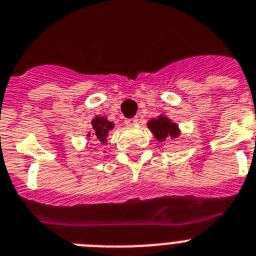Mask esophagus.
<instances>
[{
    "label": "esophagus",
    "mask_w": 256,
    "mask_h": 256,
    "mask_svg": "<svg viewBox=\"0 0 256 256\" xmlns=\"http://www.w3.org/2000/svg\"><path fill=\"white\" fill-rule=\"evenodd\" d=\"M125 124L128 126H134V125H136V124H138V118H136V117H135V118H128L125 121Z\"/></svg>",
    "instance_id": "1"
}]
</instances>
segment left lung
<instances>
[{
	"mask_svg": "<svg viewBox=\"0 0 256 256\" xmlns=\"http://www.w3.org/2000/svg\"><path fill=\"white\" fill-rule=\"evenodd\" d=\"M146 125L152 131L153 136L158 142H165L166 139H176L180 135V130L176 124L164 114L150 120Z\"/></svg>",
	"mask_w": 256,
	"mask_h": 256,
	"instance_id": "1",
	"label": "left lung"
}]
</instances>
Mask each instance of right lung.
Here are the masks:
<instances>
[{
    "label": "right lung",
    "mask_w": 256,
    "mask_h": 256,
    "mask_svg": "<svg viewBox=\"0 0 256 256\" xmlns=\"http://www.w3.org/2000/svg\"><path fill=\"white\" fill-rule=\"evenodd\" d=\"M91 132H88V138H92L96 143L106 144V136L110 134V131L113 130L114 124L108 121L106 116H96L95 118L91 121Z\"/></svg>",
    "instance_id": "right-lung-1"
}]
</instances>
